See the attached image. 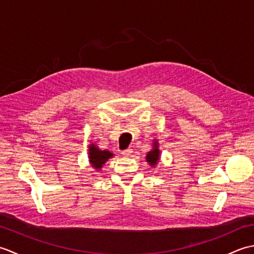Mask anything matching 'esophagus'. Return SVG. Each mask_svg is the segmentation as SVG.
Instances as JSON below:
<instances>
[{
  "instance_id": "obj_1",
  "label": "esophagus",
  "mask_w": 254,
  "mask_h": 254,
  "mask_svg": "<svg viewBox=\"0 0 254 254\" xmlns=\"http://www.w3.org/2000/svg\"><path fill=\"white\" fill-rule=\"evenodd\" d=\"M132 153H133V150H132L131 148H127V149H126V150H123L122 155L126 156V157H128V156L132 155Z\"/></svg>"
}]
</instances>
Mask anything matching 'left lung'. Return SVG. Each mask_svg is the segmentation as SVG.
<instances>
[{"label":"left lung","instance_id":"8db88e82","mask_svg":"<svg viewBox=\"0 0 254 254\" xmlns=\"http://www.w3.org/2000/svg\"><path fill=\"white\" fill-rule=\"evenodd\" d=\"M160 160V149L157 139L153 141V148L149 150L146 155V161L150 167H156Z\"/></svg>","mask_w":254,"mask_h":254}]
</instances>
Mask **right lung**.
Here are the masks:
<instances>
[{"label": "right lung", "instance_id": "1", "mask_svg": "<svg viewBox=\"0 0 254 254\" xmlns=\"http://www.w3.org/2000/svg\"><path fill=\"white\" fill-rule=\"evenodd\" d=\"M115 154H112L110 150L108 149H100L97 147L96 144H89L88 146V159L89 164L95 170H101L102 166H104L108 160L112 158Z\"/></svg>", "mask_w": 254, "mask_h": 254}]
</instances>
